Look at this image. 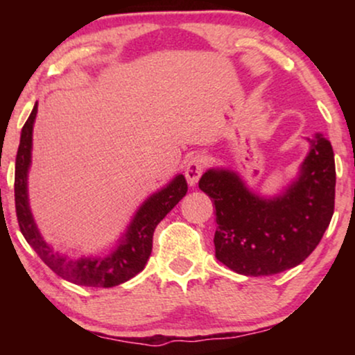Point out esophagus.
Wrapping results in <instances>:
<instances>
[{
  "label": "esophagus",
  "mask_w": 355,
  "mask_h": 355,
  "mask_svg": "<svg viewBox=\"0 0 355 355\" xmlns=\"http://www.w3.org/2000/svg\"><path fill=\"white\" fill-rule=\"evenodd\" d=\"M203 173V159L200 157H193L187 162L186 164V179L189 182V186H196L198 182V179H200Z\"/></svg>",
  "instance_id": "esophagus-1"
}]
</instances>
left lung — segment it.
Returning <instances> with one entry per match:
<instances>
[{
    "label": "left lung",
    "mask_w": 355,
    "mask_h": 355,
    "mask_svg": "<svg viewBox=\"0 0 355 355\" xmlns=\"http://www.w3.org/2000/svg\"><path fill=\"white\" fill-rule=\"evenodd\" d=\"M309 153L294 181L276 196L252 191L237 171L210 168L198 187L216 210L215 255L245 276L294 268L315 250L334 211L333 147L323 134L307 139Z\"/></svg>",
    "instance_id": "8db88e82"
}]
</instances>
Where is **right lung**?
Instances as JSON below:
<instances>
[{
	"label": "right lung",
	"mask_w": 355,
	"mask_h": 355,
	"mask_svg": "<svg viewBox=\"0 0 355 355\" xmlns=\"http://www.w3.org/2000/svg\"><path fill=\"white\" fill-rule=\"evenodd\" d=\"M37 111L38 103L33 105L32 113L22 128L16 157V174H14L16 213L22 236L40 255V259L62 279L79 286H92V288H113L125 283L147 265L148 257L152 254L155 227L186 196V178L182 174H176L166 186L152 193L135 211L132 220L108 255H89L79 259L62 255L43 239L33 220L31 202H28L27 179L32 164V135Z\"/></svg>",
	"instance_id": "obj_1"
}]
</instances>
